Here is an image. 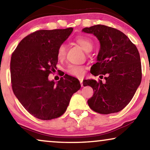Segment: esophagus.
I'll return each mask as SVG.
<instances>
[{"label":"esophagus","mask_w":150,"mask_h":150,"mask_svg":"<svg viewBox=\"0 0 150 150\" xmlns=\"http://www.w3.org/2000/svg\"><path fill=\"white\" fill-rule=\"evenodd\" d=\"M79 82H80V84L81 86H83V79H79Z\"/></svg>","instance_id":"esophagus-1"}]
</instances>
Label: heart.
Returning <instances> with one entry per match:
<instances>
[{"instance_id":"b5f03b06","label":"heart","mask_w":150,"mask_h":150,"mask_svg":"<svg viewBox=\"0 0 150 150\" xmlns=\"http://www.w3.org/2000/svg\"><path fill=\"white\" fill-rule=\"evenodd\" d=\"M75 42L82 47L85 51H91L93 48V42L90 38L87 36H79L75 38ZM67 52V46L65 44H61L57 49V55L59 60L64 59ZM67 73L70 75L77 77H81L85 74V67L83 66L71 64L68 67L67 69Z\"/></svg>"}]
</instances>
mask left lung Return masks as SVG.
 <instances>
[{
	"mask_svg": "<svg viewBox=\"0 0 150 150\" xmlns=\"http://www.w3.org/2000/svg\"><path fill=\"white\" fill-rule=\"evenodd\" d=\"M82 31L93 33L100 42L97 62L91 67L95 76L106 75L105 82L85 79L83 86L93 88L89 107L103 115L118 112L133 98L142 78L139 51L126 35L115 28L97 25ZM103 76V75H101Z\"/></svg>",
	"mask_w": 150,
	"mask_h": 150,
	"instance_id": "obj_1",
	"label": "left lung"
}]
</instances>
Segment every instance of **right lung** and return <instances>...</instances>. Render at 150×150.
<instances>
[{
  "mask_svg": "<svg viewBox=\"0 0 150 150\" xmlns=\"http://www.w3.org/2000/svg\"><path fill=\"white\" fill-rule=\"evenodd\" d=\"M73 28L38 30L20 42L10 62L13 93L29 113L41 120H51L67 110L71 97L81 88L75 77L65 75L57 83L49 74L57 69V52Z\"/></svg>",
  "mask_w": 150,
  "mask_h": 150,
  "instance_id": "add662e5",
  "label": "right lung"
}]
</instances>
